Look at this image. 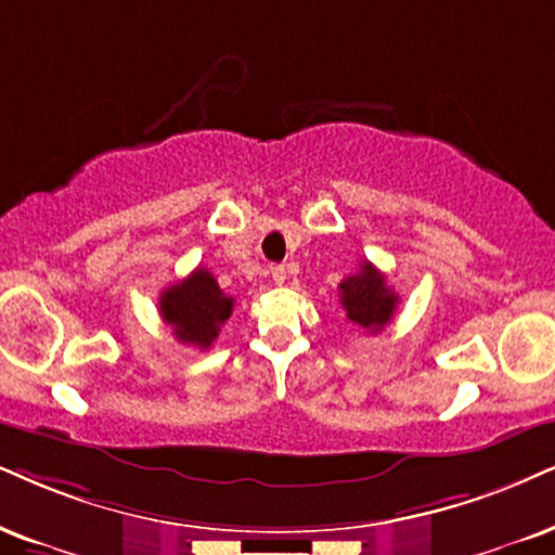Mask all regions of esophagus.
I'll use <instances>...</instances> for the list:
<instances>
[{
    "mask_svg": "<svg viewBox=\"0 0 555 555\" xmlns=\"http://www.w3.org/2000/svg\"><path fill=\"white\" fill-rule=\"evenodd\" d=\"M271 279L276 284H284L286 282V269H284V266H271Z\"/></svg>",
    "mask_w": 555,
    "mask_h": 555,
    "instance_id": "34e87169",
    "label": "esophagus"
}]
</instances>
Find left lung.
Segmentation results:
<instances>
[{
    "instance_id": "left-lung-1",
    "label": "left lung",
    "mask_w": 555,
    "mask_h": 555,
    "mask_svg": "<svg viewBox=\"0 0 555 555\" xmlns=\"http://www.w3.org/2000/svg\"><path fill=\"white\" fill-rule=\"evenodd\" d=\"M338 289L346 318L359 327L378 333L395 318L399 297L387 284V276L371 261H363L359 273H350L343 279Z\"/></svg>"
}]
</instances>
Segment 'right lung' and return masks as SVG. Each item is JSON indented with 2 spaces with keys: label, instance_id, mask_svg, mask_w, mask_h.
<instances>
[{
  "label": "right lung",
  "instance_id": "right-lung-1",
  "mask_svg": "<svg viewBox=\"0 0 555 555\" xmlns=\"http://www.w3.org/2000/svg\"><path fill=\"white\" fill-rule=\"evenodd\" d=\"M235 299L220 289L217 279L207 269H194L179 284L164 289L158 299L160 318L173 327L177 340L207 350L220 327L233 314Z\"/></svg>",
  "mask_w": 555,
  "mask_h": 555
}]
</instances>
